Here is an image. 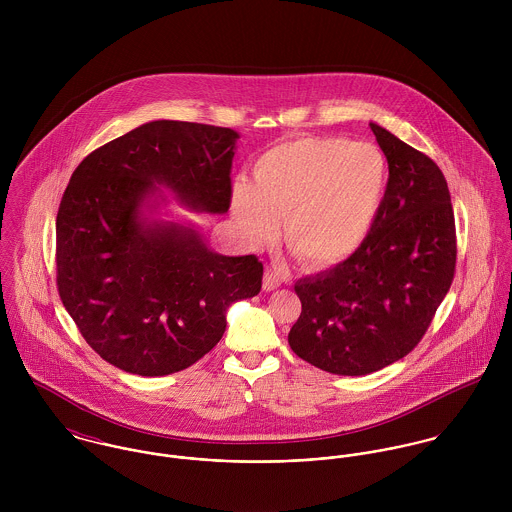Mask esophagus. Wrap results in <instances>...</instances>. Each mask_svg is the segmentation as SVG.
<instances>
[{
	"mask_svg": "<svg viewBox=\"0 0 512 512\" xmlns=\"http://www.w3.org/2000/svg\"><path fill=\"white\" fill-rule=\"evenodd\" d=\"M282 286V272L278 268H268L264 274V290L274 292Z\"/></svg>",
	"mask_w": 512,
	"mask_h": 512,
	"instance_id": "1",
	"label": "esophagus"
}]
</instances>
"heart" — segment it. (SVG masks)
I'll list each match as a JSON object with an SVG mask.
<instances>
[{
  "label": "heart",
  "mask_w": 512,
  "mask_h": 512,
  "mask_svg": "<svg viewBox=\"0 0 512 512\" xmlns=\"http://www.w3.org/2000/svg\"><path fill=\"white\" fill-rule=\"evenodd\" d=\"M388 189V161L370 142L307 136L264 151L254 183L238 179L232 209L248 240L260 244L284 219L293 254L313 268L351 258L365 244Z\"/></svg>",
  "instance_id": "heart-1"
}]
</instances>
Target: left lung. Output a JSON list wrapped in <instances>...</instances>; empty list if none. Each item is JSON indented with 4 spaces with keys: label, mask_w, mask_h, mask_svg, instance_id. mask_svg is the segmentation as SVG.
Segmentation results:
<instances>
[{
    "label": "left lung",
    "mask_w": 512,
    "mask_h": 512,
    "mask_svg": "<svg viewBox=\"0 0 512 512\" xmlns=\"http://www.w3.org/2000/svg\"><path fill=\"white\" fill-rule=\"evenodd\" d=\"M388 161V189L365 244L295 282L301 313L288 343L321 370L361 376L406 357L453 282L457 240L447 181L422 151L370 124Z\"/></svg>",
    "instance_id": "left-lung-1"
}]
</instances>
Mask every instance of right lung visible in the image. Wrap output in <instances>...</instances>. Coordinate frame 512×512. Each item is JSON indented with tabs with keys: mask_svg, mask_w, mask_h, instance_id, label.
<instances>
[{
	"mask_svg": "<svg viewBox=\"0 0 512 512\" xmlns=\"http://www.w3.org/2000/svg\"><path fill=\"white\" fill-rule=\"evenodd\" d=\"M236 140L230 128L155 120L74 169L57 213V288L106 363L179 372L219 343L230 303L260 292L254 254L222 256L189 226L142 219L157 185L195 211L226 213Z\"/></svg>",
	"mask_w": 512,
	"mask_h": 512,
	"instance_id": "1",
	"label": "right lung"
}]
</instances>
